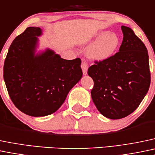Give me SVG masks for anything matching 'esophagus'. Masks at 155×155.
Returning a JSON list of instances; mask_svg holds the SVG:
<instances>
[{
    "instance_id": "34e87169",
    "label": "esophagus",
    "mask_w": 155,
    "mask_h": 155,
    "mask_svg": "<svg viewBox=\"0 0 155 155\" xmlns=\"http://www.w3.org/2000/svg\"><path fill=\"white\" fill-rule=\"evenodd\" d=\"M81 67H82V72L83 74L86 75L87 73V69H88V66H87V64L84 61H82V64H81Z\"/></svg>"
}]
</instances>
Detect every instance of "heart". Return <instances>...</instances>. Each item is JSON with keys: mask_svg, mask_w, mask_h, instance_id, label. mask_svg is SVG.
Instances as JSON below:
<instances>
[{"mask_svg": "<svg viewBox=\"0 0 155 155\" xmlns=\"http://www.w3.org/2000/svg\"><path fill=\"white\" fill-rule=\"evenodd\" d=\"M94 43L87 50V56L94 61H104L110 58L120 45V38L115 32L100 31L94 39Z\"/></svg>", "mask_w": 155, "mask_h": 155, "instance_id": "b5f03b06", "label": "heart"}]
</instances>
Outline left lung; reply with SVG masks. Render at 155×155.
Instances as JSON below:
<instances>
[{"label": "left lung", "instance_id": "obj_1", "mask_svg": "<svg viewBox=\"0 0 155 155\" xmlns=\"http://www.w3.org/2000/svg\"><path fill=\"white\" fill-rule=\"evenodd\" d=\"M121 29L123 39L118 53L95 61L87 71L94 83L93 102L104 117L111 120L134 111L151 82L147 49L130 27L122 26Z\"/></svg>", "mask_w": 155, "mask_h": 155}]
</instances>
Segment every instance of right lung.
Listing matches in <instances>:
<instances>
[{
  "mask_svg": "<svg viewBox=\"0 0 155 155\" xmlns=\"http://www.w3.org/2000/svg\"><path fill=\"white\" fill-rule=\"evenodd\" d=\"M41 34L39 27H27L12 41L4 65V79L11 100L32 117L56 112L82 76L79 58L64 59L48 48L36 53Z\"/></svg>",
  "mask_w": 155,
  "mask_h": 155,
  "instance_id": "add662e5",
  "label": "right lung"
}]
</instances>
